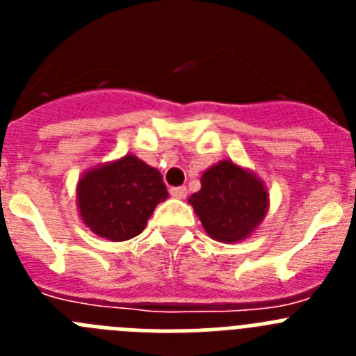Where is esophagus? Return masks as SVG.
<instances>
[{
	"label": "esophagus",
	"mask_w": 356,
	"mask_h": 356,
	"mask_svg": "<svg viewBox=\"0 0 356 356\" xmlns=\"http://www.w3.org/2000/svg\"><path fill=\"white\" fill-rule=\"evenodd\" d=\"M171 196L172 197H178V200H184L185 196H187V187H172L171 191Z\"/></svg>",
	"instance_id": "esophagus-1"
}]
</instances>
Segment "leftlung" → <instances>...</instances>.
I'll use <instances>...</instances> for the list:
<instances>
[{"instance_id": "left-lung-1", "label": "left lung", "mask_w": 356, "mask_h": 356, "mask_svg": "<svg viewBox=\"0 0 356 356\" xmlns=\"http://www.w3.org/2000/svg\"><path fill=\"white\" fill-rule=\"evenodd\" d=\"M207 235L234 244L259 229L269 210V191L250 169L232 160L213 163L201 175V188L188 197Z\"/></svg>"}]
</instances>
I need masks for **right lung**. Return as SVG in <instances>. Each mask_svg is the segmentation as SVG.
Segmentation results:
<instances>
[{
  "label": "right lung",
  "instance_id": "right-lung-1",
  "mask_svg": "<svg viewBox=\"0 0 356 356\" xmlns=\"http://www.w3.org/2000/svg\"><path fill=\"white\" fill-rule=\"evenodd\" d=\"M168 197L159 169L135 155L90 168L76 184L80 219L92 234L112 242L137 237Z\"/></svg>",
  "mask_w": 356,
  "mask_h": 356
}]
</instances>
